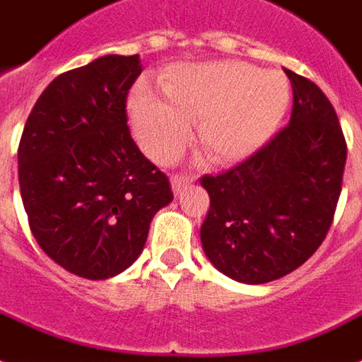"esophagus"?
I'll return each instance as SVG.
<instances>
[{"label":"esophagus","mask_w":362,"mask_h":362,"mask_svg":"<svg viewBox=\"0 0 362 362\" xmlns=\"http://www.w3.org/2000/svg\"><path fill=\"white\" fill-rule=\"evenodd\" d=\"M192 181H194V177H190V175H175V177L172 179L173 192H175V194L183 192V190L192 183Z\"/></svg>","instance_id":"esophagus-1"}]
</instances>
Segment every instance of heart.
I'll return each mask as SVG.
<instances>
[{"mask_svg": "<svg viewBox=\"0 0 362 362\" xmlns=\"http://www.w3.org/2000/svg\"><path fill=\"white\" fill-rule=\"evenodd\" d=\"M166 100L139 85L128 111L137 141L156 162H170L190 139V122L213 162L243 160L270 139L291 105L281 71H260L243 62L170 67L162 77Z\"/></svg>", "mask_w": 362, "mask_h": 362, "instance_id": "1", "label": "heart"}]
</instances>
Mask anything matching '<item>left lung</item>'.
<instances>
[{"label":"left lung","mask_w":362,"mask_h":362,"mask_svg":"<svg viewBox=\"0 0 362 362\" xmlns=\"http://www.w3.org/2000/svg\"><path fill=\"white\" fill-rule=\"evenodd\" d=\"M291 122L247 160L204 175L209 211L204 253L234 281L260 285L287 276L323 243L340 198L347 147L329 98L285 69Z\"/></svg>","instance_id":"1"}]
</instances>
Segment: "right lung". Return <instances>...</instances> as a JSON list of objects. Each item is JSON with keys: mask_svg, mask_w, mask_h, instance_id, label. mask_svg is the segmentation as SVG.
<instances>
[{"mask_svg": "<svg viewBox=\"0 0 362 362\" xmlns=\"http://www.w3.org/2000/svg\"><path fill=\"white\" fill-rule=\"evenodd\" d=\"M139 74L137 54H107L58 75L18 145L33 238L56 264L86 279L130 268L156 211L173 200L166 173L143 156L126 124V96Z\"/></svg>", "mask_w": 362, "mask_h": 362, "instance_id": "add662e5", "label": "right lung"}]
</instances>
